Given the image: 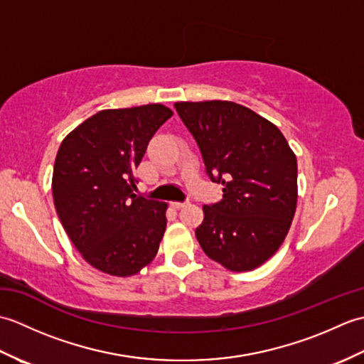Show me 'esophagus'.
<instances>
[{
	"label": "esophagus",
	"mask_w": 364,
	"mask_h": 364,
	"mask_svg": "<svg viewBox=\"0 0 364 364\" xmlns=\"http://www.w3.org/2000/svg\"><path fill=\"white\" fill-rule=\"evenodd\" d=\"M170 205H172L175 210H181V208H184L188 203H184V202H172Z\"/></svg>",
	"instance_id": "34e87169"
}]
</instances>
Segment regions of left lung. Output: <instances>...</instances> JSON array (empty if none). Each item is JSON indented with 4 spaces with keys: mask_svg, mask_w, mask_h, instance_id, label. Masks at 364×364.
<instances>
[{
    "mask_svg": "<svg viewBox=\"0 0 364 364\" xmlns=\"http://www.w3.org/2000/svg\"><path fill=\"white\" fill-rule=\"evenodd\" d=\"M175 109L202 151L220 202L203 206L196 236L233 272L266 262L288 235L297 206V159L282 131L233 102H178Z\"/></svg>",
    "mask_w": 364,
    "mask_h": 364,
    "instance_id": "8db88e82",
    "label": "left lung"
}]
</instances>
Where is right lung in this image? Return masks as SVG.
<instances>
[{
	"label": "right lung",
	"instance_id": "right-lung-1",
	"mask_svg": "<svg viewBox=\"0 0 364 364\" xmlns=\"http://www.w3.org/2000/svg\"><path fill=\"white\" fill-rule=\"evenodd\" d=\"M172 115L158 103L105 109L59 146L51 184L56 213L76 250L105 274L134 275L156 257L167 203L134 194V170Z\"/></svg>",
	"mask_w": 364,
	"mask_h": 364
}]
</instances>
